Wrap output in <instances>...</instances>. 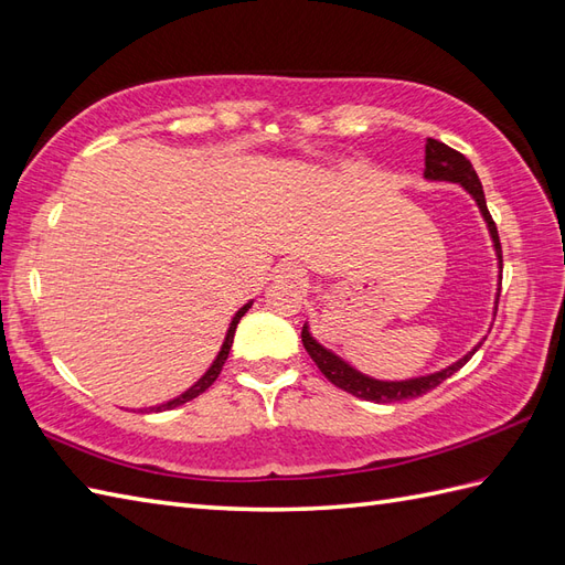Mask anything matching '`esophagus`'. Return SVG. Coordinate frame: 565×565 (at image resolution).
I'll return each instance as SVG.
<instances>
[{
    "label": "esophagus",
    "instance_id": "1",
    "mask_svg": "<svg viewBox=\"0 0 565 565\" xmlns=\"http://www.w3.org/2000/svg\"><path fill=\"white\" fill-rule=\"evenodd\" d=\"M275 278H278V282L301 285L305 282V270H301L295 260H282V264L275 268Z\"/></svg>",
    "mask_w": 565,
    "mask_h": 565
}]
</instances>
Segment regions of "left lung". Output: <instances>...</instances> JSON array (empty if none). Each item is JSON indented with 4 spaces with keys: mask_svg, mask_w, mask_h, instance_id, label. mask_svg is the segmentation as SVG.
<instances>
[{
    "mask_svg": "<svg viewBox=\"0 0 565 565\" xmlns=\"http://www.w3.org/2000/svg\"><path fill=\"white\" fill-rule=\"evenodd\" d=\"M424 177L431 179V182L460 184L467 191V194L475 199V203L479 205L481 217L487 220L493 249H497V258H499V295H497V301H493V316H497L499 297H501V270H503L501 242H499L497 223H493L491 215H489L484 189H481V182H479V177L472 168V162L467 160L462 153H458V150H452L450 146L436 141V139H426ZM301 342H305V348H307L311 360L316 362V366L321 369V374L330 383H333V386L352 393L354 397H362V401H371V403H397V401H409V397H419L424 393H429L436 386H441V383L456 374V371H460L467 362H470V356L481 348V342H479V345L472 352H467L462 360H458L456 364H450L441 371H436V374H426V376L407 379V381H379V379H371V376L362 374V371H356L345 360H340L335 352L326 350L321 342L309 333L307 323H305V328H301Z\"/></svg>",
    "mask_w": 565,
    "mask_h": 565,
    "instance_id": "left-lung-1",
    "label": "left lung"
}]
</instances>
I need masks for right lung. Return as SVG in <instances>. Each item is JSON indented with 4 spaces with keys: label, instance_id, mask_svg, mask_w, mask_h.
Here are the masks:
<instances>
[{
    "label": "right lung",
    "instance_id": "1",
    "mask_svg": "<svg viewBox=\"0 0 565 565\" xmlns=\"http://www.w3.org/2000/svg\"><path fill=\"white\" fill-rule=\"evenodd\" d=\"M252 309V301H246V305L235 313V319H232V323H230V328H227V335H225V342H223V348H220V352H217V356H215V362L211 364V369L205 371V374L194 383V386H191L189 391H184L182 395L179 397H174V401H170V403H162V405H158V407H150V412H162V409H174V407H179V405H184V403H189V401H194V397H199L203 391H209L211 386H213V381L220 376V371H223V364L227 362V354H230V348H232V340H235V330H237V323H239V319L242 316Z\"/></svg>",
    "mask_w": 565,
    "mask_h": 565
}]
</instances>
